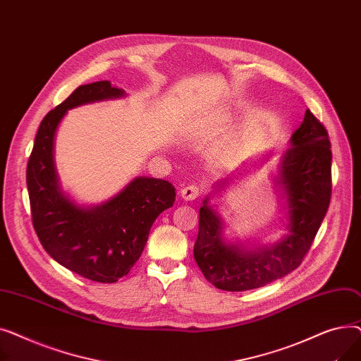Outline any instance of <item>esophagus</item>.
Listing matches in <instances>:
<instances>
[{"label": "esophagus", "instance_id": "obj_1", "mask_svg": "<svg viewBox=\"0 0 361 361\" xmlns=\"http://www.w3.org/2000/svg\"><path fill=\"white\" fill-rule=\"evenodd\" d=\"M200 196V190L197 185H187L184 188H181V197L184 200H195Z\"/></svg>", "mask_w": 361, "mask_h": 361}]
</instances>
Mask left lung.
Here are the masks:
<instances>
[{
	"label": "left lung",
	"instance_id": "8db88e82",
	"mask_svg": "<svg viewBox=\"0 0 361 361\" xmlns=\"http://www.w3.org/2000/svg\"><path fill=\"white\" fill-rule=\"evenodd\" d=\"M282 155L276 187L287 199L288 235L272 245L244 247L224 238V222L203 200L195 259L204 278L224 291H247L286 276L300 267L331 202L332 152L328 131L307 109ZM228 180L219 181L224 187Z\"/></svg>",
	"mask_w": 361,
	"mask_h": 361
}]
</instances>
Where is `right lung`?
I'll return each instance as SVG.
<instances>
[{"label":"right lung","instance_id":"right-lung-1","mask_svg":"<svg viewBox=\"0 0 361 361\" xmlns=\"http://www.w3.org/2000/svg\"><path fill=\"white\" fill-rule=\"evenodd\" d=\"M124 94L108 80L79 86L41 121L26 171L33 228L45 252L71 272L104 283L117 282L135 267L152 224L174 204L176 188L165 180L137 177L108 202L80 206L60 185L54 139L68 109Z\"/></svg>","mask_w":361,"mask_h":361}]
</instances>
